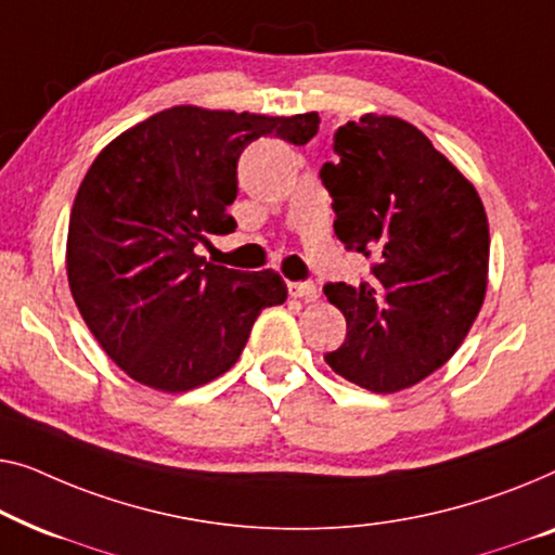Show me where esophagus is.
I'll list each match as a JSON object with an SVG mask.
<instances>
[{"label":"esophagus","instance_id":"34e87169","mask_svg":"<svg viewBox=\"0 0 555 555\" xmlns=\"http://www.w3.org/2000/svg\"><path fill=\"white\" fill-rule=\"evenodd\" d=\"M288 294L296 296V299H304V301H314L319 296L317 286L311 284V281H294V284H288Z\"/></svg>","mask_w":555,"mask_h":555}]
</instances>
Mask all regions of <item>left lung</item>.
Here are the masks:
<instances>
[{"instance_id":"8db88e82","label":"left lung","mask_w":555,"mask_h":555,"mask_svg":"<svg viewBox=\"0 0 555 555\" xmlns=\"http://www.w3.org/2000/svg\"><path fill=\"white\" fill-rule=\"evenodd\" d=\"M324 163L334 233L372 259L359 284L334 281L326 299L347 319L345 345L326 354L339 377L389 395L448 362L488 288L490 231L475 185L415 125L366 113L334 132Z\"/></svg>"}]
</instances>
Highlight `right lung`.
I'll return each instance as SVG.
<instances>
[{"label": "right lung", "instance_id": "add662e5", "mask_svg": "<svg viewBox=\"0 0 555 555\" xmlns=\"http://www.w3.org/2000/svg\"><path fill=\"white\" fill-rule=\"evenodd\" d=\"M319 115L292 118L176 105L103 147L77 191L67 281L85 324L140 385L185 392L229 372L256 317L286 301L276 271L216 267L196 254L236 231L229 206L248 143H309Z\"/></svg>", "mask_w": 555, "mask_h": 555}]
</instances>
